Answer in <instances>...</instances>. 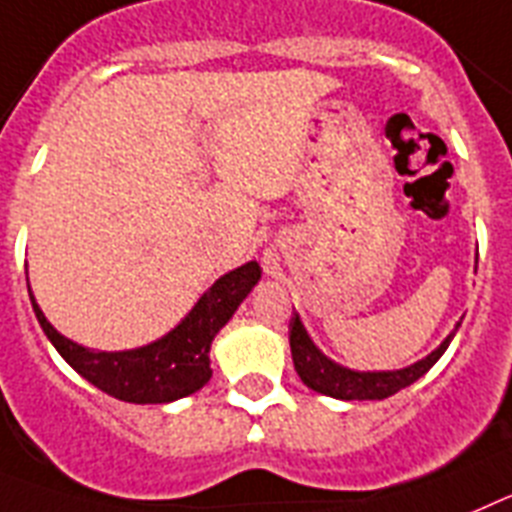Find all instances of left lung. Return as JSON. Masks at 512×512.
<instances>
[{
  "mask_svg": "<svg viewBox=\"0 0 512 512\" xmlns=\"http://www.w3.org/2000/svg\"><path fill=\"white\" fill-rule=\"evenodd\" d=\"M288 340H291V355L296 373L301 376L309 389L319 391V394H327V397L335 399H348V402H363V399H386L391 394L402 391L404 386L415 384L420 376L430 371L435 366V361L446 353L448 342L453 340V335H448L441 342V348L433 350L428 358L417 361L415 366L402 368V371H350V368H342L337 363H332L327 355H322L317 350V345L311 342V337L306 335L304 324H301L299 314H293L291 324H288Z\"/></svg>",
  "mask_w": 512,
  "mask_h": 512,
  "instance_id": "obj_1",
  "label": "left lung"
}]
</instances>
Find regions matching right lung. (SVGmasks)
Here are the masks:
<instances>
[{
    "label": "right lung",
    "instance_id": "add662e5",
    "mask_svg": "<svg viewBox=\"0 0 512 512\" xmlns=\"http://www.w3.org/2000/svg\"><path fill=\"white\" fill-rule=\"evenodd\" d=\"M260 281V265L247 262L242 268L231 270L213 283L203 299L193 306L188 317L177 324L162 340L123 353H102L87 350L77 342L66 340L53 330L51 322L43 317L41 306L33 311L53 348L69 363L79 376L95 384L97 389L123 402L136 404H164L188 397L211 379V342L216 332L231 319L244 296Z\"/></svg>",
    "mask_w": 512,
    "mask_h": 512
}]
</instances>
